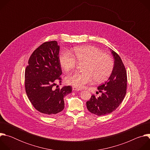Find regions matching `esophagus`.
I'll return each mask as SVG.
<instances>
[{
	"label": "esophagus",
	"instance_id": "esophagus-1",
	"mask_svg": "<svg viewBox=\"0 0 150 150\" xmlns=\"http://www.w3.org/2000/svg\"><path fill=\"white\" fill-rule=\"evenodd\" d=\"M72 90H73V91H80L79 89H78V88H76V87H72Z\"/></svg>",
	"mask_w": 150,
	"mask_h": 150
}]
</instances>
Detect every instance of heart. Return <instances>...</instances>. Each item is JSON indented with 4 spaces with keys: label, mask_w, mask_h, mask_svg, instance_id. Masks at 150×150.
Segmentation results:
<instances>
[{
    "label": "heart",
    "mask_w": 150,
    "mask_h": 150,
    "mask_svg": "<svg viewBox=\"0 0 150 150\" xmlns=\"http://www.w3.org/2000/svg\"><path fill=\"white\" fill-rule=\"evenodd\" d=\"M75 56L79 63H86L83 68L85 72L68 75L65 81L68 85L81 89L85 85L91 83L94 79L97 82L105 81L112 73L114 66L112 58L97 47H78L75 49ZM76 58L70 52H62L59 56V62L63 70L69 72L74 69L77 65Z\"/></svg>",
    "instance_id": "1"
}]
</instances>
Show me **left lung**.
Instances as JSON below:
<instances>
[{
  "instance_id": "8db88e82",
  "label": "left lung",
  "mask_w": 150,
  "mask_h": 150,
  "mask_svg": "<svg viewBox=\"0 0 150 150\" xmlns=\"http://www.w3.org/2000/svg\"><path fill=\"white\" fill-rule=\"evenodd\" d=\"M114 59V67L110 77L97 88L101 95H92L87 102L89 112L97 116H103L115 111L123 100L127 87V75L120 56L110 50Z\"/></svg>"
}]
</instances>
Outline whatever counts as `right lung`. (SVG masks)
<instances>
[{
    "mask_svg": "<svg viewBox=\"0 0 150 150\" xmlns=\"http://www.w3.org/2000/svg\"><path fill=\"white\" fill-rule=\"evenodd\" d=\"M59 50L56 41L44 42L30 56L25 72L27 96L34 108L47 116L62 112L64 97L72 92L71 86L53 89L62 74Z\"/></svg>",
    "mask_w": 150,
    "mask_h": 150,
    "instance_id": "1",
    "label": "right lung"
}]
</instances>
